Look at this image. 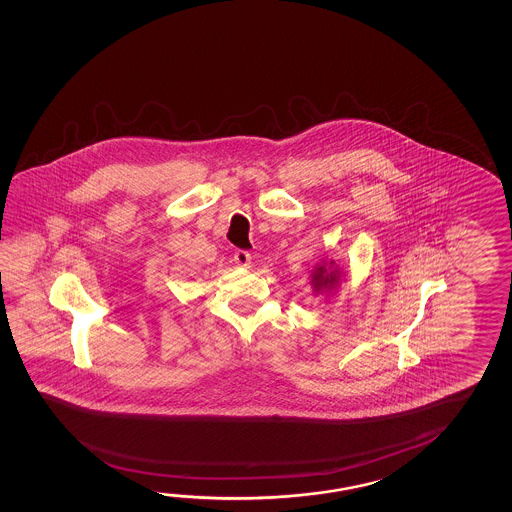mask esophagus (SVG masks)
<instances>
[{
  "label": "esophagus",
  "instance_id": "1",
  "mask_svg": "<svg viewBox=\"0 0 512 512\" xmlns=\"http://www.w3.org/2000/svg\"><path fill=\"white\" fill-rule=\"evenodd\" d=\"M234 260L237 266H241V268H250V264H252V255L250 252H246V250H237L234 253Z\"/></svg>",
  "mask_w": 512,
  "mask_h": 512
}]
</instances>
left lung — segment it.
Segmentation results:
<instances>
[{
  "instance_id": "obj_1",
  "label": "left lung",
  "mask_w": 512,
  "mask_h": 512,
  "mask_svg": "<svg viewBox=\"0 0 512 512\" xmlns=\"http://www.w3.org/2000/svg\"><path fill=\"white\" fill-rule=\"evenodd\" d=\"M312 287L316 294L318 293H330L339 287L341 282V271L336 266L334 260H330V264L323 262L318 264L316 268L312 269Z\"/></svg>"
}]
</instances>
